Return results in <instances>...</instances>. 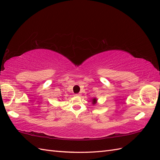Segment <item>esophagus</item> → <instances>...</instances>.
Segmentation results:
<instances>
[{"label": "esophagus", "instance_id": "obj_1", "mask_svg": "<svg viewBox=\"0 0 160 160\" xmlns=\"http://www.w3.org/2000/svg\"><path fill=\"white\" fill-rule=\"evenodd\" d=\"M76 96H80L81 94H80V93H77V94H76Z\"/></svg>", "mask_w": 160, "mask_h": 160}]
</instances>
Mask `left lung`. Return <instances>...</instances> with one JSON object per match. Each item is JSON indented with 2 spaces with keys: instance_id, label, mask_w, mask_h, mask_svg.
<instances>
[{
  "instance_id": "left-lung-1",
  "label": "left lung",
  "mask_w": 160,
  "mask_h": 160,
  "mask_svg": "<svg viewBox=\"0 0 160 160\" xmlns=\"http://www.w3.org/2000/svg\"><path fill=\"white\" fill-rule=\"evenodd\" d=\"M97 101H98L97 98H92V100H91V102H92V104L94 105V104H96L97 103Z\"/></svg>"
}]
</instances>
